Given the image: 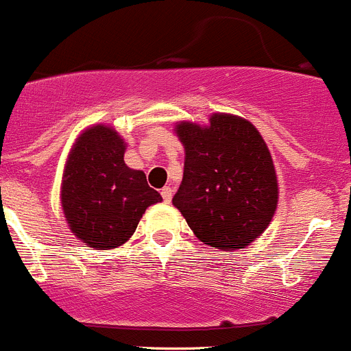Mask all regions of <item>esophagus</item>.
Segmentation results:
<instances>
[{"label":"esophagus","mask_w":351,"mask_h":351,"mask_svg":"<svg viewBox=\"0 0 351 351\" xmlns=\"http://www.w3.org/2000/svg\"><path fill=\"white\" fill-rule=\"evenodd\" d=\"M172 194H174V191H172L171 186H165L164 189H162V197H164L165 203H171V201H172Z\"/></svg>","instance_id":"34e87169"}]
</instances>
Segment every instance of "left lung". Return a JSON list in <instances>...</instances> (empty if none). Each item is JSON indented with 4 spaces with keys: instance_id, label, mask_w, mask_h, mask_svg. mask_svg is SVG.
<instances>
[{
    "instance_id": "obj_1",
    "label": "left lung",
    "mask_w": 351,
    "mask_h": 351,
    "mask_svg": "<svg viewBox=\"0 0 351 351\" xmlns=\"http://www.w3.org/2000/svg\"><path fill=\"white\" fill-rule=\"evenodd\" d=\"M186 148L184 177L174 206L197 239L237 251L265 232L278 204L268 147L249 121L215 114L210 126L177 124Z\"/></svg>"
}]
</instances>
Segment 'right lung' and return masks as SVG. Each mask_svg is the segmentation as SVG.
Segmentation results:
<instances>
[{
	"mask_svg": "<svg viewBox=\"0 0 351 351\" xmlns=\"http://www.w3.org/2000/svg\"><path fill=\"white\" fill-rule=\"evenodd\" d=\"M124 141L107 126L86 130L62 176L61 203L73 234L88 247L114 249L138 227L145 210L162 201L147 176L124 164Z\"/></svg>",
	"mask_w": 351,
	"mask_h": 351,
	"instance_id": "right-lung-1",
	"label": "right lung"
}]
</instances>
